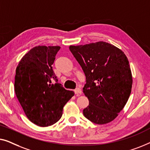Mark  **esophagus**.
I'll list each match as a JSON object with an SVG mask.
<instances>
[{
  "mask_svg": "<svg viewBox=\"0 0 150 150\" xmlns=\"http://www.w3.org/2000/svg\"><path fill=\"white\" fill-rule=\"evenodd\" d=\"M74 92H75V94L77 96H79L80 94H81V90L80 89V88H76V89L74 90Z\"/></svg>",
  "mask_w": 150,
  "mask_h": 150,
  "instance_id": "34e87169",
  "label": "esophagus"
}]
</instances>
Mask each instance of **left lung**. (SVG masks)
I'll return each instance as SVG.
<instances>
[{"label":"left lung","mask_w":150,"mask_h":150,"mask_svg":"<svg viewBox=\"0 0 150 150\" xmlns=\"http://www.w3.org/2000/svg\"><path fill=\"white\" fill-rule=\"evenodd\" d=\"M69 50L83 69L86 83L83 92L89 105L83 115L96 124L113 121L125 106L132 78L127 57L106 42L71 45Z\"/></svg>","instance_id":"obj_1"}]
</instances>
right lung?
Instances as JSON below:
<instances>
[{
    "label": "right lung",
    "instance_id": "1",
    "mask_svg": "<svg viewBox=\"0 0 150 150\" xmlns=\"http://www.w3.org/2000/svg\"><path fill=\"white\" fill-rule=\"evenodd\" d=\"M59 46H37L16 68L15 92L26 117L39 126H51L62 117L63 107L74 96L58 82L52 69Z\"/></svg>",
    "mask_w": 150,
    "mask_h": 150
}]
</instances>
